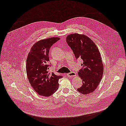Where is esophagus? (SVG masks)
I'll list each match as a JSON object with an SVG mask.
<instances>
[{
  "label": "esophagus",
  "instance_id": "34e87169",
  "mask_svg": "<svg viewBox=\"0 0 126 126\" xmlns=\"http://www.w3.org/2000/svg\"><path fill=\"white\" fill-rule=\"evenodd\" d=\"M67 76L68 77H74V76H76V74L75 72H71L67 74Z\"/></svg>",
  "mask_w": 126,
  "mask_h": 126
}]
</instances>
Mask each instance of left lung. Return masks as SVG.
<instances>
[{"instance_id": "obj_1", "label": "left lung", "mask_w": 126, "mask_h": 126, "mask_svg": "<svg viewBox=\"0 0 126 126\" xmlns=\"http://www.w3.org/2000/svg\"><path fill=\"white\" fill-rule=\"evenodd\" d=\"M66 42L76 58H81L83 61L82 67L78 72L83 85L77 90L83 94L91 93L99 84L104 71L99 49L91 39L84 34H70L67 36Z\"/></svg>"}]
</instances>
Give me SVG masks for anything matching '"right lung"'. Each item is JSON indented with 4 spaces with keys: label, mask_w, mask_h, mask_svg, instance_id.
Wrapping results in <instances>:
<instances>
[{
    "label": "right lung",
    "mask_w": 126,
    "mask_h": 126,
    "mask_svg": "<svg viewBox=\"0 0 126 126\" xmlns=\"http://www.w3.org/2000/svg\"><path fill=\"white\" fill-rule=\"evenodd\" d=\"M59 37L41 40L31 47L26 62V72L28 80L36 93L40 95L49 96L58 89L59 79L63 78L54 73H48L49 51L51 47Z\"/></svg>",
    "instance_id": "right-lung-1"
}]
</instances>
